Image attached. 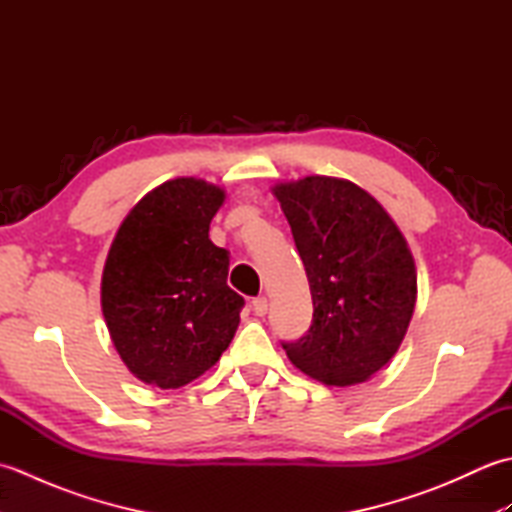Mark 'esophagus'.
Instances as JSON below:
<instances>
[{
	"label": "esophagus",
	"mask_w": 512,
	"mask_h": 512,
	"mask_svg": "<svg viewBox=\"0 0 512 512\" xmlns=\"http://www.w3.org/2000/svg\"><path fill=\"white\" fill-rule=\"evenodd\" d=\"M253 310H255L257 317H264V314L268 312V299H266V297L253 299Z\"/></svg>",
	"instance_id": "34e87169"
}]
</instances>
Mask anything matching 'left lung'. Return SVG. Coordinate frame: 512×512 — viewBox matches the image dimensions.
Segmentation results:
<instances>
[{"label":"left lung","instance_id":"left-lung-1","mask_svg":"<svg viewBox=\"0 0 512 512\" xmlns=\"http://www.w3.org/2000/svg\"><path fill=\"white\" fill-rule=\"evenodd\" d=\"M312 295V325L281 343L325 385L363 383L405 339L416 308V264L389 213L350 180L308 176L273 189Z\"/></svg>","mask_w":512,"mask_h":512}]
</instances>
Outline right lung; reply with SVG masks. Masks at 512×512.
I'll list each match as a JSON object with an SVG mask.
<instances>
[{"label": "right lung", "instance_id": "right-lung-1", "mask_svg": "<svg viewBox=\"0 0 512 512\" xmlns=\"http://www.w3.org/2000/svg\"><path fill=\"white\" fill-rule=\"evenodd\" d=\"M224 191L176 178L127 213L105 259L101 306L116 352L136 378L178 389L220 361L244 297L228 288V250L209 239Z\"/></svg>", "mask_w": 512, "mask_h": 512}]
</instances>
